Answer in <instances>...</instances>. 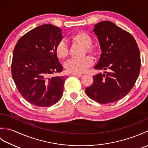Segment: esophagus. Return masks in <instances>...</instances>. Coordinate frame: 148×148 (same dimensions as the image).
<instances>
[{
	"label": "esophagus",
	"instance_id": "1",
	"mask_svg": "<svg viewBox=\"0 0 148 148\" xmlns=\"http://www.w3.org/2000/svg\"><path fill=\"white\" fill-rule=\"evenodd\" d=\"M72 76H77V77H81L83 76L81 74H79V73H72Z\"/></svg>",
	"mask_w": 148,
	"mask_h": 148
}]
</instances>
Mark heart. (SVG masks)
<instances>
[{"instance_id":"obj_1","label":"heart","mask_w":148,"mask_h":148,"mask_svg":"<svg viewBox=\"0 0 148 148\" xmlns=\"http://www.w3.org/2000/svg\"><path fill=\"white\" fill-rule=\"evenodd\" d=\"M72 40H76L86 47L87 51L94 52V48L91 46L92 39L88 34L84 31H79L72 36ZM55 53L59 58H65L69 53L68 45L64 40L58 42L55 48ZM93 59L91 56H86L83 58H72L65 63V67L69 72L81 73L85 71L93 64Z\"/></svg>"}]
</instances>
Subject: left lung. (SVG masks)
Masks as SVG:
<instances>
[{
    "instance_id": "obj_1",
    "label": "left lung",
    "mask_w": 148,
    "mask_h": 148,
    "mask_svg": "<svg viewBox=\"0 0 148 148\" xmlns=\"http://www.w3.org/2000/svg\"><path fill=\"white\" fill-rule=\"evenodd\" d=\"M94 27L102 51L94 69L109 72L93 76L92 84L85 92L97 102H114L126 96L136 83L140 69V51L134 37L112 22L101 21Z\"/></svg>"
}]
</instances>
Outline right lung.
I'll use <instances>...</instances> for the list:
<instances>
[{
	"mask_svg": "<svg viewBox=\"0 0 148 148\" xmlns=\"http://www.w3.org/2000/svg\"><path fill=\"white\" fill-rule=\"evenodd\" d=\"M62 30L51 24L31 30L18 40L13 51L12 77L27 102L49 107L61 99L67 76H54L63 67L55 53L62 39Z\"/></svg>",
	"mask_w": 148,
	"mask_h": 148,
	"instance_id": "1",
	"label": "right lung"
}]
</instances>
